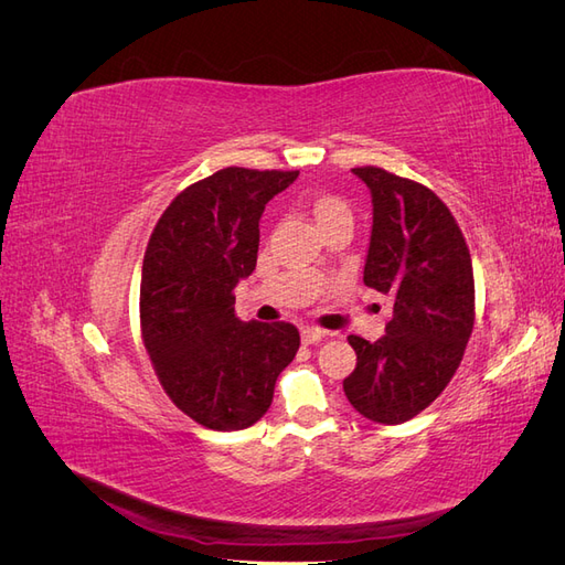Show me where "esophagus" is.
Wrapping results in <instances>:
<instances>
[{
  "label": "esophagus",
  "mask_w": 565,
  "mask_h": 565,
  "mask_svg": "<svg viewBox=\"0 0 565 565\" xmlns=\"http://www.w3.org/2000/svg\"><path fill=\"white\" fill-rule=\"evenodd\" d=\"M324 337H328V332L320 330V328H303L301 330V341H303V344H318V341H322Z\"/></svg>",
  "instance_id": "obj_1"
}]
</instances>
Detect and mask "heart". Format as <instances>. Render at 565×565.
<instances>
[{
  "mask_svg": "<svg viewBox=\"0 0 565 565\" xmlns=\"http://www.w3.org/2000/svg\"><path fill=\"white\" fill-rule=\"evenodd\" d=\"M306 207H309L311 216L316 218L318 228L328 226V224H334V221H341V218H349L351 221V210L349 204L337 198V195H328V193H320V195H313L306 200Z\"/></svg>",
  "mask_w": 565,
  "mask_h": 565,
  "instance_id": "1",
  "label": "heart"
}]
</instances>
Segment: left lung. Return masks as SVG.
<instances>
[{"instance_id":"left-lung-1","label":"left lung","mask_w":565,"mask_h":565,"mask_svg":"<svg viewBox=\"0 0 565 565\" xmlns=\"http://www.w3.org/2000/svg\"><path fill=\"white\" fill-rule=\"evenodd\" d=\"M351 172L370 188L372 233L363 282L391 299L384 337H349V403L403 424L448 386L473 330V268L455 216L429 188L380 167Z\"/></svg>"}]
</instances>
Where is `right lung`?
Segmentation results:
<instances>
[{
    "label": "right lung",
    "instance_id": "1",
    "mask_svg": "<svg viewBox=\"0 0 565 565\" xmlns=\"http://www.w3.org/2000/svg\"><path fill=\"white\" fill-rule=\"evenodd\" d=\"M299 172L226 167L188 185L160 216L143 256L141 332L167 396L198 424L237 431L259 422L299 351L289 322L235 318L268 200Z\"/></svg>",
    "mask_w": 565,
    "mask_h": 565
}]
</instances>
